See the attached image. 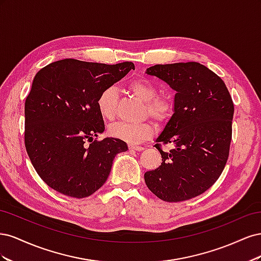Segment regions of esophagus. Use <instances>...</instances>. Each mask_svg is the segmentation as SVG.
<instances>
[{"mask_svg":"<svg viewBox=\"0 0 261 261\" xmlns=\"http://www.w3.org/2000/svg\"><path fill=\"white\" fill-rule=\"evenodd\" d=\"M128 148L130 149V150H135V151H143V150L145 149L144 147H140V146H134V145H129L128 146Z\"/></svg>","mask_w":261,"mask_h":261,"instance_id":"obj_1","label":"esophagus"}]
</instances>
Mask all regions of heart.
I'll use <instances>...</instances> for the list:
<instances>
[{"mask_svg": "<svg viewBox=\"0 0 261 261\" xmlns=\"http://www.w3.org/2000/svg\"><path fill=\"white\" fill-rule=\"evenodd\" d=\"M129 91L146 103V114L156 123H163L171 116L173 105L170 99L156 97L155 86L145 80L133 81L128 85ZM117 92L113 87H109L100 93L98 109L107 120H112L116 114ZM110 135L126 141L130 145L140 144L152 136L153 128L150 123L117 122L109 127Z\"/></svg>", "mask_w": 261, "mask_h": 261, "instance_id": "obj_1", "label": "heart"}]
</instances>
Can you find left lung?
Instances as JSON below:
<instances>
[{"instance_id": "left-lung-1", "label": "left lung", "mask_w": 261, "mask_h": 261, "mask_svg": "<svg viewBox=\"0 0 261 261\" xmlns=\"http://www.w3.org/2000/svg\"><path fill=\"white\" fill-rule=\"evenodd\" d=\"M146 74L176 93L173 114L155 143L162 162L145 173L148 188L168 202L192 199L209 189L222 173L230 151L234 105L224 82L197 62L158 64Z\"/></svg>"}]
</instances>
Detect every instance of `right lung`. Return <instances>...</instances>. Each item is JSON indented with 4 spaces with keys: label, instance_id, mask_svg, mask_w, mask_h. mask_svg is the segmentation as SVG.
Listing matches in <instances>:
<instances>
[{
    "label": "right lung",
    "instance_id": "1",
    "mask_svg": "<svg viewBox=\"0 0 261 261\" xmlns=\"http://www.w3.org/2000/svg\"><path fill=\"white\" fill-rule=\"evenodd\" d=\"M130 69L132 62L65 59L36 74L25 102V146L39 176L54 191L73 198L92 195L106 183L115 155L128 150L121 139H92L105 132L100 93Z\"/></svg>",
    "mask_w": 261,
    "mask_h": 261
}]
</instances>
